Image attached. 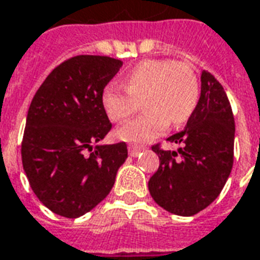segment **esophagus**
Wrapping results in <instances>:
<instances>
[{
	"label": "esophagus",
	"instance_id": "obj_1",
	"mask_svg": "<svg viewBox=\"0 0 260 260\" xmlns=\"http://www.w3.org/2000/svg\"><path fill=\"white\" fill-rule=\"evenodd\" d=\"M128 152H129V156L136 157L141 152H143V148L142 146H138V145H129V146H128Z\"/></svg>",
	"mask_w": 260,
	"mask_h": 260
}]
</instances>
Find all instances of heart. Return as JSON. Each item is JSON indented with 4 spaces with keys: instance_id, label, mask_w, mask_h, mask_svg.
<instances>
[{
    "instance_id": "1",
    "label": "heart",
    "mask_w": 260,
    "mask_h": 260,
    "mask_svg": "<svg viewBox=\"0 0 260 260\" xmlns=\"http://www.w3.org/2000/svg\"><path fill=\"white\" fill-rule=\"evenodd\" d=\"M125 88L110 84L101 103L111 121H122L139 108L148 111L117 129L128 142H149L165 132L169 122L181 125L193 114L199 101V80L186 63L161 59L139 61L124 79Z\"/></svg>"
}]
</instances>
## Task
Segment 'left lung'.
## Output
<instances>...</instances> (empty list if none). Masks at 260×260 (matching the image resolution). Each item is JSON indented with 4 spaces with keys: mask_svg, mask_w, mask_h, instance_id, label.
I'll list each match as a JSON object with an SVG mask.
<instances>
[{
    "mask_svg": "<svg viewBox=\"0 0 260 260\" xmlns=\"http://www.w3.org/2000/svg\"><path fill=\"white\" fill-rule=\"evenodd\" d=\"M235 121L231 104L217 79L201 73L199 103L184 129L168 141L176 150L156 145L159 169L149 179V193L166 211L190 217L211 204L224 188L234 163ZM181 155L180 158L177 156Z\"/></svg>",
    "mask_w": 260,
    "mask_h": 260,
    "instance_id": "obj_1",
    "label": "left lung"
}]
</instances>
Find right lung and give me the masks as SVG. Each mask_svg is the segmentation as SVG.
Instances as JSON below:
<instances>
[{"label": "right lung", "instance_id": "add662e5", "mask_svg": "<svg viewBox=\"0 0 260 260\" xmlns=\"http://www.w3.org/2000/svg\"><path fill=\"white\" fill-rule=\"evenodd\" d=\"M121 67L108 56L72 57L52 70L30 103L23 170L36 197L57 215L77 218L91 211L128 157L125 142L100 143L111 129L101 95Z\"/></svg>", "mask_w": 260, "mask_h": 260}]
</instances>
